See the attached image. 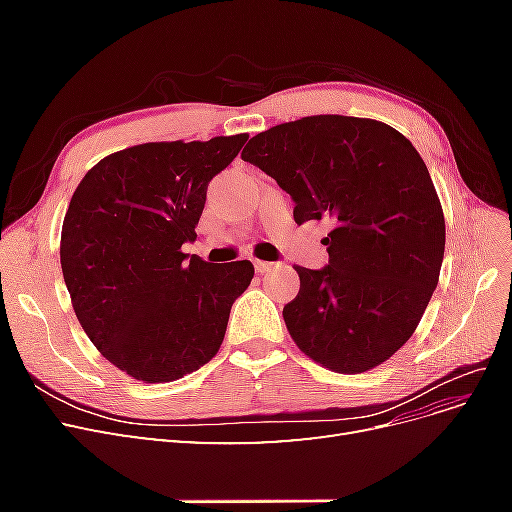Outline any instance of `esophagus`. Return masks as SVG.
<instances>
[{
    "instance_id": "obj_1",
    "label": "esophagus",
    "mask_w": 512,
    "mask_h": 512,
    "mask_svg": "<svg viewBox=\"0 0 512 512\" xmlns=\"http://www.w3.org/2000/svg\"><path fill=\"white\" fill-rule=\"evenodd\" d=\"M254 269H256L258 275H267L275 269V265H273V262H265V260H254Z\"/></svg>"
}]
</instances>
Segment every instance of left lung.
Returning <instances> with one entry per match:
<instances>
[{
	"mask_svg": "<svg viewBox=\"0 0 512 512\" xmlns=\"http://www.w3.org/2000/svg\"><path fill=\"white\" fill-rule=\"evenodd\" d=\"M241 158L294 200V222L329 220L324 269L294 267L284 307L294 344L337 374H363L404 346L440 280L444 213L408 138L376 119L314 115L250 138Z\"/></svg>",
	"mask_w": 512,
	"mask_h": 512,
	"instance_id": "8db88e82",
	"label": "left lung"
}]
</instances>
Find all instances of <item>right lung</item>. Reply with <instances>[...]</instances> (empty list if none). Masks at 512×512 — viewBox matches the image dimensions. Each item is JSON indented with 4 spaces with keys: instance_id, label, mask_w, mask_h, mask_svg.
<instances>
[{
    "instance_id": "add662e5",
    "label": "right lung",
    "mask_w": 512,
    "mask_h": 512,
    "mask_svg": "<svg viewBox=\"0 0 512 512\" xmlns=\"http://www.w3.org/2000/svg\"><path fill=\"white\" fill-rule=\"evenodd\" d=\"M247 134L145 143L87 170L61 226L74 314L106 361L134 380L173 382L218 354L250 260L213 265L181 252L196 239L209 181Z\"/></svg>"
}]
</instances>
